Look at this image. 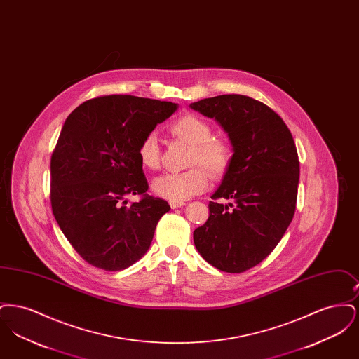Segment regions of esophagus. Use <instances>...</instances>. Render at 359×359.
<instances>
[{"label": "esophagus", "mask_w": 359, "mask_h": 359, "mask_svg": "<svg viewBox=\"0 0 359 359\" xmlns=\"http://www.w3.org/2000/svg\"><path fill=\"white\" fill-rule=\"evenodd\" d=\"M186 205L184 202H170V205H171L172 208H177V207H183V205Z\"/></svg>", "instance_id": "esophagus-1"}]
</instances>
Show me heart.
Listing matches in <instances>:
<instances>
[{
	"label": "heart",
	"mask_w": 359,
	"mask_h": 359,
	"mask_svg": "<svg viewBox=\"0 0 359 359\" xmlns=\"http://www.w3.org/2000/svg\"><path fill=\"white\" fill-rule=\"evenodd\" d=\"M168 132L171 136L191 145L188 167L194 168L180 173H164L156 177L152 191L157 196L170 202H184L205 191L208 186L207 172L212 179H221L229 171L233 160L231 147L222 138L212 137V128L205 118L192 113L183 114L172 122ZM138 157L147 170L158 167L160 148L154 133L147 135L140 142Z\"/></svg>",
	"instance_id": "heart-1"
}]
</instances>
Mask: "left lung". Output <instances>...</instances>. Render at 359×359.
I'll list each match as a JSON object with an SVG mask.
<instances>
[{
  "mask_svg": "<svg viewBox=\"0 0 359 359\" xmlns=\"http://www.w3.org/2000/svg\"><path fill=\"white\" fill-rule=\"evenodd\" d=\"M189 107L217 121L233 147L230 168L194 242L208 264L241 273L269 256L292 222L300 175L296 145L281 117L250 97L226 94Z\"/></svg>",
  "mask_w": 359,
  "mask_h": 359,
  "instance_id": "1",
  "label": "left lung"
}]
</instances>
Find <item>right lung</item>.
Masks as SVG:
<instances>
[{"mask_svg":"<svg viewBox=\"0 0 359 359\" xmlns=\"http://www.w3.org/2000/svg\"><path fill=\"white\" fill-rule=\"evenodd\" d=\"M176 110L177 103L104 95L79 104L65 122L51 157L52 212L93 266L117 272L133 265L171 210L147 194L138 147ZM128 194L143 198L126 206Z\"/></svg>","mask_w":359,"mask_h":359,"instance_id":"1","label":"right lung"}]
</instances>
